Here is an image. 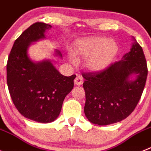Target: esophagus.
I'll list each match as a JSON object with an SVG mask.
<instances>
[{"label":"esophagus","instance_id":"esophagus-1","mask_svg":"<svg viewBox=\"0 0 151 151\" xmlns=\"http://www.w3.org/2000/svg\"><path fill=\"white\" fill-rule=\"evenodd\" d=\"M83 83V79L81 76H77L76 78L74 79V84L75 85H81Z\"/></svg>","mask_w":151,"mask_h":151}]
</instances>
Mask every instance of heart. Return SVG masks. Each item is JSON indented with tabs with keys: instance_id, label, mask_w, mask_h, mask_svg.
Masks as SVG:
<instances>
[{
	"instance_id": "b5f03b06",
	"label": "heart",
	"mask_w": 151,
	"mask_h": 151,
	"mask_svg": "<svg viewBox=\"0 0 151 151\" xmlns=\"http://www.w3.org/2000/svg\"><path fill=\"white\" fill-rule=\"evenodd\" d=\"M119 50L118 43L104 37H92L83 39L76 44L72 61L86 59V66L92 70L105 68L114 60Z\"/></svg>"
}]
</instances>
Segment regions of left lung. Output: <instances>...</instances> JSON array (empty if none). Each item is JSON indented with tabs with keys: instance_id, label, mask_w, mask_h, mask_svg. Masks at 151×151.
<instances>
[{
	"instance_id": "1",
	"label": "left lung",
	"mask_w": 151,
	"mask_h": 151,
	"mask_svg": "<svg viewBox=\"0 0 151 151\" xmlns=\"http://www.w3.org/2000/svg\"><path fill=\"white\" fill-rule=\"evenodd\" d=\"M134 44L123 59L99 71L83 72L86 103L84 113L91 123L99 126L120 122L129 116L142 97L147 77L142 47ZM136 73L135 81H128Z\"/></svg>"
}]
</instances>
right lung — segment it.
<instances>
[{"instance_id": "add662e5", "label": "right lung", "mask_w": 151, "mask_h": 151, "mask_svg": "<svg viewBox=\"0 0 151 151\" xmlns=\"http://www.w3.org/2000/svg\"><path fill=\"white\" fill-rule=\"evenodd\" d=\"M51 27L40 22L28 27L15 40L6 64V82L15 107L22 116L40 123L58 117L76 77L62 75L49 61L34 63L28 57L31 42L44 37Z\"/></svg>"}]
</instances>
